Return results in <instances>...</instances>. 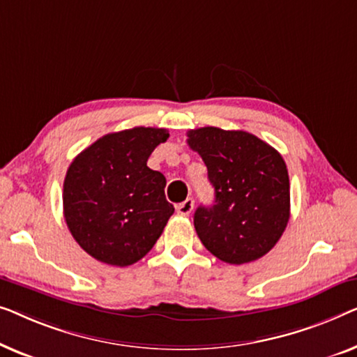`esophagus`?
<instances>
[{
	"label": "esophagus",
	"instance_id": "34e87169",
	"mask_svg": "<svg viewBox=\"0 0 357 357\" xmlns=\"http://www.w3.org/2000/svg\"><path fill=\"white\" fill-rule=\"evenodd\" d=\"M192 208H194V200L190 197L185 199L184 202H181V204L176 205V212L179 215H183V217H188V215L192 212Z\"/></svg>",
	"mask_w": 357,
	"mask_h": 357
}]
</instances>
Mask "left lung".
Instances as JSON below:
<instances>
[{
    "label": "left lung",
    "mask_w": 357,
    "mask_h": 357,
    "mask_svg": "<svg viewBox=\"0 0 357 357\" xmlns=\"http://www.w3.org/2000/svg\"><path fill=\"white\" fill-rule=\"evenodd\" d=\"M188 144L202 157L215 190L213 205L194 213L199 239L231 265L264 257L289 220V178L283 157L245 130L192 129Z\"/></svg>",
    "instance_id": "8db88e82"
}]
</instances>
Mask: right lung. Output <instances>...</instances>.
I'll list each match as a JSON object with an SVG mask.
<instances>
[{
	"mask_svg": "<svg viewBox=\"0 0 357 357\" xmlns=\"http://www.w3.org/2000/svg\"><path fill=\"white\" fill-rule=\"evenodd\" d=\"M167 129L132 128L103 135L69 165L63 185L64 220L73 238L100 262L128 267L157 243L174 207L167 179L147 167Z\"/></svg>",
	"mask_w": 357,
	"mask_h": 357,
	"instance_id": "obj_1",
	"label": "right lung"
}]
</instances>
